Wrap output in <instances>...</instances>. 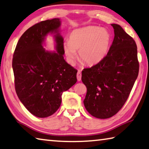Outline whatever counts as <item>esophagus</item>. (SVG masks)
I'll use <instances>...</instances> for the list:
<instances>
[{
	"instance_id": "34e87169",
	"label": "esophagus",
	"mask_w": 149,
	"mask_h": 149,
	"mask_svg": "<svg viewBox=\"0 0 149 149\" xmlns=\"http://www.w3.org/2000/svg\"><path fill=\"white\" fill-rule=\"evenodd\" d=\"M77 79L78 81H81V72L79 71V70L77 72Z\"/></svg>"
}]
</instances>
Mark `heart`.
<instances>
[{
  "mask_svg": "<svg viewBox=\"0 0 149 149\" xmlns=\"http://www.w3.org/2000/svg\"><path fill=\"white\" fill-rule=\"evenodd\" d=\"M111 36L107 30L97 26L76 29L63 44V51L68 63L74 65L79 52L80 60L88 65L98 64L106 56Z\"/></svg>",
  "mask_w": 149,
  "mask_h": 149,
  "instance_id": "obj_1",
  "label": "heart"
}]
</instances>
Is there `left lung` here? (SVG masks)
I'll return each mask as SVG.
<instances>
[{
    "label": "left lung",
    "instance_id": "1",
    "mask_svg": "<svg viewBox=\"0 0 149 149\" xmlns=\"http://www.w3.org/2000/svg\"><path fill=\"white\" fill-rule=\"evenodd\" d=\"M115 37L107 55L82 71L87 92L84 105L93 117L108 118L119 111L130 95L139 73L136 42L117 24H111Z\"/></svg>",
    "mask_w": 149,
    "mask_h": 149
}]
</instances>
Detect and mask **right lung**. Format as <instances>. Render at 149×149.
I'll return each instance as SVG.
<instances>
[{
    "label": "right lung",
    "instance_id": "1",
    "mask_svg": "<svg viewBox=\"0 0 149 149\" xmlns=\"http://www.w3.org/2000/svg\"><path fill=\"white\" fill-rule=\"evenodd\" d=\"M61 25L59 18L35 24L21 36L13 53L16 93L26 109L39 118L55 113L61 104L63 92L77 82V70L64 59ZM48 33L54 34L56 52L42 47Z\"/></svg>",
    "mask_w": 149,
    "mask_h": 149
}]
</instances>
